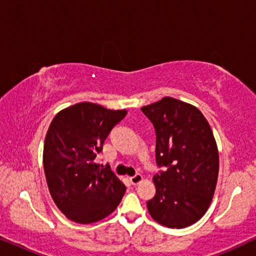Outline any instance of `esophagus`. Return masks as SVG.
I'll return each instance as SVG.
<instances>
[{
    "instance_id": "34e87169",
    "label": "esophagus",
    "mask_w": 256,
    "mask_h": 256,
    "mask_svg": "<svg viewBox=\"0 0 256 256\" xmlns=\"http://www.w3.org/2000/svg\"><path fill=\"white\" fill-rule=\"evenodd\" d=\"M129 180H130V183H132V185H138V183H141V182L143 180V177H142V174H136L135 176L129 177Z\"/></svg>"
}]
</instances>
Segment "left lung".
I'll use <instances>...</instances> for the list:
<instances>
[{
    "mask_svg": "<svg viewBox=\"0 0 256 256\" xmlns=\"http://www.w3.org/2000/svg\"><path fill=\"white\" fill-rule=\"evenodd\" d=\"M141 110L155 127L157 166L166 168L152 178L148 211L160 225L184 228L205 214L214 194L219 154L212 129L197 107L170 96Z\"/></svg>",
    "mask_w": 256,
    "mask_h": 256,
    "instance_id": "left-lung-1",
    "label": "left lung"
}]
</instances>
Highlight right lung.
<instances>
[{
	"mask_svg": "<svg viewBox=\"0 0 256 256\" xmlns=\"http://www.w3.org/2000/svg\"><path fill=\"white\" fill-rule=\"evenodd\" d=\"M127 110L79 102L59 112L45 136L43 166L48 191L66 218L92 224L115 211L126 186L96 157Z\"/></svg>",
	"mask_w": 256,
	"mask_h": 256,
	"instance_id": "right-lung-1",
	"label": "right lung"
}]
</instances>
